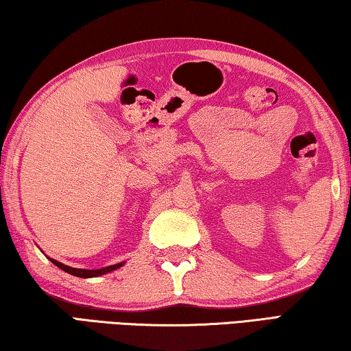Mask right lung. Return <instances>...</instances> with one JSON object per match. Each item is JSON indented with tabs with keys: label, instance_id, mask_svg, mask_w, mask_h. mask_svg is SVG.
Instances as JSON below:
<instances>
[{
	"label": "right lung",
	"instance_id": "add662e5",
	"mask_svg": "<svg viewBox=\"0 0 351 351\" xmlns=\"http://www.w3.org/2000/svg\"><path fill=\"white\" fill-rule=\"evenodd\" d=\"M47 258H49L56 266H58V268L63 269L64 272H68V274L75 276V277H82V278H91V277L104 276V274H106V272L119 269L121 266L125 265V261H121V263L110 265V266H106V268H100V269H77V268H71V266H68V265H63V263H60V261H57V260L51 258V257H47Z\"/></svg>",
	"mask_w": 351,
	"mask_h": 351
}]
</instances>
